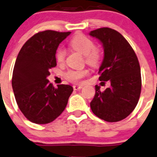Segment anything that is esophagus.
<instances>
[{
  "mask_svg": "<svg viewBox=\"0 0 157 157\" xmlns=\"http://www.w3.org/2000/svg\"><path fill=\"white\" fill-rule=\"evenodd\" d=\"M82 86H82V85H79V84H76V85H74L73 86V88H74V90H78L82 89Z\"/></svg>",
  "mask_w": 157,
  "mask_h": 157,
  "instance_id": "1",
  "label": "esophagus"
}]
</instances>
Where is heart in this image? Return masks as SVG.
Wrapping results in <instances>:
<instances>
[{
  "mask_svg": "<svg viewBox=\"0 0 157 157\" xmlns=\"http://www.w3.org/2000/svg\"><path fill=\"white\" fill-rule=\"evenodd\" d=\"M70 46L76 52L85 56L86 62L92 67H97L101 61L102 54L98 48H94V43L89 37L83 34H77L70 41ZM66 51L64 48H59L56 53V58L59 63H63L65 60ZM87 69H72L66 72L65 77L69 81L78 82L84 77L88 75Z\"/></svg>",
  "mask_w": 157,
  "mask_h": 157,
  "instance_id": "1",
  "label": "heart"
}]
</instances>
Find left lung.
Returning a JSON list of instances; mask_svg holds the SVG:
<instances>
[{
	"label": "left lung",
	"mask_w": 157,
	"mask_h": 157,
	"mask_svg": "<svg viewBox=\"0 0 157 157\" xmlns=\"http://www.w3.org/2000/svg\"><path fill=\"white\" fill-rule=\"evenodd\" d=\"M90 36L97 38L104 48L99 80L110 82L104 91L95 86L90 108L105 121H119L132 113L139 101L141 76L138 59L128 41L114 29L101 28L91 31Z\"/></svg>",
	"instance_id": "left-lung-1"
}]
</instances>
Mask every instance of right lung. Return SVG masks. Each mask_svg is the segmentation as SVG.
<instances>
[{"instance_id":"right-lung-1","label":"right lung","mask_w":157,"mask_h":157,"mask_svg":"<svg viewBox=\"0 0 157 157\" xmlns=\"http://www.w3.org/2000/svg\"><path fill=\"white\" fill-rule=\"evenodd\" d=\"M71 34L46 30L26 41L17 56L12 86L18 107L28 120L48 124L65 109L73 91L70 85L54 87L48 80L49 70L56 66L59 45Z\"/></svg>"}]
</instances>
